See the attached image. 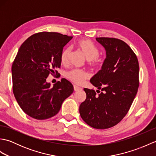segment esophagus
Here are the masks:
<instances>
[{
  "label": "esophagus",
  "instance_id": "esophagus-1",
  "mask_svg": "<svg viewBox=\"0 0 156 156\" xmlns=\"http://www.w3.org/2000/svg\"><path fill=\"white\" fill-rule=\"evenodd\" d=\"M74 91H79V90H82V88L81 87H78V86H76V85H74Z\"/></svg>",
  "mask_w": 156,
  "mask_h": 156
}]
</instances>
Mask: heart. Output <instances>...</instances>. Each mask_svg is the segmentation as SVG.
Segmentation results:
<instances>
[{
    "mask_svg": "<svg viewBox=\"0 0 156 156\" xmlns=\"http://www.w3.org/2000/svg\"><path fill=\"white\" fill-rule=\"evenodd\" d=\"M76 46L88 59V64L91 67L98 68L102 64L103 59L98 55V48L90 39H80L76 43ZM70 53L69 48L63 49L60 54V62L62 64H66L68 62ZM66 77L76 84H81L88 78L89 74L84 69H72L66 72Z\"/></svg>",
    "mask_w": 156,
    "mask_h": 156,
    "instance_id": "b5f03b06",
    "label": "heart"
}]
</instances>
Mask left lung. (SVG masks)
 Segmentation results:
<instances>
[{"label": "left lung", "instance_id": "1", "mask_svg": "<svg viewBox=\"0 0 156 156\" xmlns=\"http://www.w3.org/2000/svg\"><path fill=\"white\" fill-rule=\"evenodd\" d=\"M96 39L107 54L102 69L90 80L98 94L84 88L87 98L79 112L90 127L105 129L118 124L128 112L139 88L140 67L136 55L125 41L113 37Z\"/></svg>", "mask_w": 156, "mask_h": 156}]
</instances>
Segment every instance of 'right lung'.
Listing matches in <instances>:
<instances>
[{"label": "right lung", "instance_id": "add662e5", "mask_svg": "<svg viewBox=\"0 0 156 156\" xmlns=\"http://www.w3.org/2000/svg\"><path fill=\"white\" fill-rule=\"evenodd\" d=\"M73 37L56 32H40L23 43L12 65V92L25 113L37 120L54 117L74 87L62 78L50 87L49 74H58L63 48Z\"/></svg>", "mask_w": 156, "mask_h": 156}]
</instances>
